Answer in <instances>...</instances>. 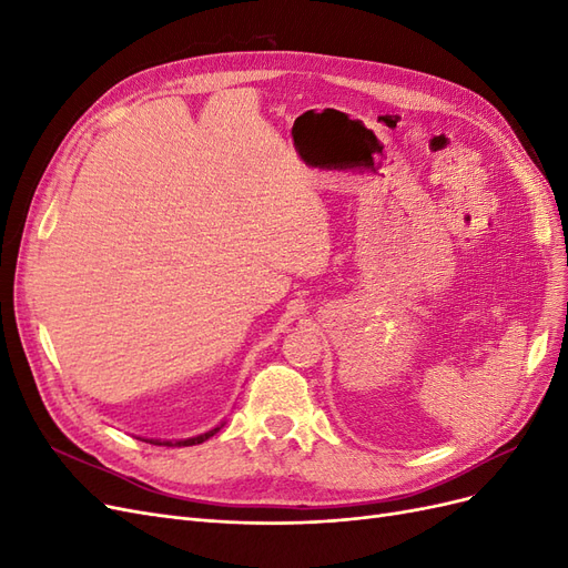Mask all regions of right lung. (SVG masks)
Masks as SVG:
<instances>
[{"mask_svg":"<svg viewBox=\"0 0 568 568\" xmlns=\"http://www.w3.org/2000/svg\"><path fill=\"white\" fill-rule=\"evenodd\" d=\"M220 428V426H217ZM217 428H213V432H209V434H203V436H196V438H186V440H178V443H173V440H165V443H161V440H149V443H153V445H178V448H182V445H199V443H203V440H209L213 434H217Z\"/></svg>","mask_w":568,"mask_h":568,"instance_id":"1","label":"right lung"}]
</instances>
